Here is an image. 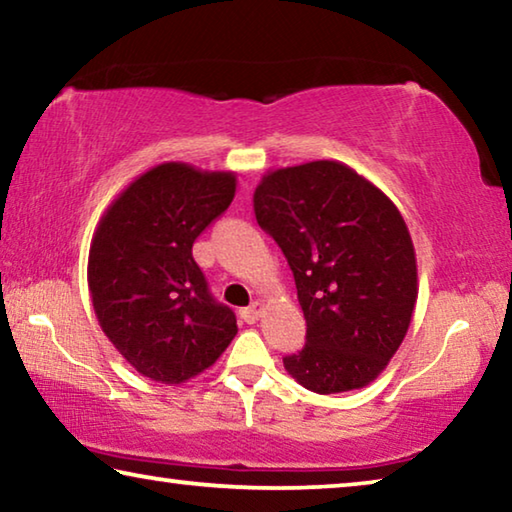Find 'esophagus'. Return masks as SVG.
Instances as JSON below:
<instances>
[{
    "instance_id": "1",
    "label": "esophagus",
    "mask_w": 512,
    "mask_h": 512,
    "mask_svg": "<svg viewBox=\"0 0 512 512\" xmlns=\"http://www.w3.org/2000/svg\"><path fill=\"white\" fill-rule=\"evenodd\" d=\"M262 311H264V305H262V302H259V300H255L253 305L241 311V318H244L248 325H253V323H257L259 318H262Z\"/></svg>"
}]
</instances>
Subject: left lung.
I'll use <instances>...</instances> for the list:
<instances>
[{
  "instance_id": "left-lung-1",
  "label": "left lung",
  "mask_w": 512,
  "mask_h": 512,
  "mask_svg": "<svg viewBox=\"0 0 512 512\" xmlns=\"http://www.w3.org/2000/svg\"><path fill=\"white\" fill-rule=\"evenodd\" d=\"M253 207L287 257L307 320L305 348L284 368L320 395L368 386L402 345L418 300L400 210L336 160L268 171Z\"/></svg>"
}]
</instances>
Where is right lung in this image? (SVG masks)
Returning a JSON list of instances; mask_svg holds the SVG:
<instances>
[{"label": "right lung", "mask_w": 512, "mask_h": 512, "mask_svg": "<svg viewBox=\"0 0 512 512\" xmlns=\"http://www.w3.org/2000/svg\"><path fill=\"white\" fill-rule=\"evenodd\" d=\"M232 171L162 162L103 212L88 257V287L103 334L140 375L183 384L221 357L235 311L212 298L192 257L196 237L235 198Z\"/></svg>", "instance_id": "obj_1"}]
</instances>
